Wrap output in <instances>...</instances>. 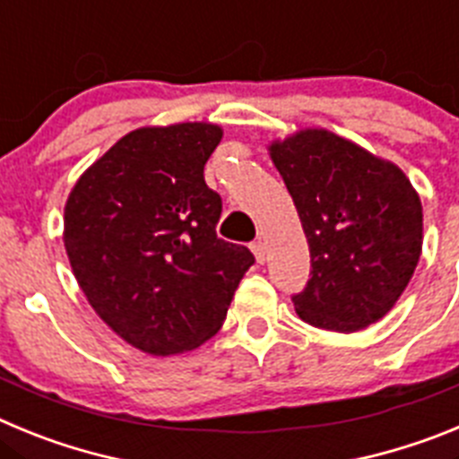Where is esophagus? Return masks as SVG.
Segmentation results:
<instances>
[{
	"mask_svg": "<svg viewBox=\"0 0 459 459\" xmlns=\"http://www.w3.org/2000/svg\"><path fill=\"white\" fill-rule=\"evenodd\" d=\"M250 250H253L255 259H257L259 264H264V259H266V246H264V241H262V238H257V241H253V243H250Z\"/></svg>",
	"mask_w": 459,
	"mask_h": 459,
	"instance_id": "34e87169",
	"label": "esophagus"
}]
</instances>
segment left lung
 <instances>
[{
    "label": "left lung",
    "mask_w": 459,
    "mask_h": 459,
    "mask_svg": "<svg viewBox=\"0 0 459 459\" xmlns=\"http://www.w3.org/2000/svg\"><path fill=\"white\" fill-rule=\"evenodd\" d=\"M266 149L310 248L296 315L335 333L386 317L423 250V204L407 174L326 128H299Z\"/></svg>",
    "instance_id": "8db88e82"
}]
</instances>
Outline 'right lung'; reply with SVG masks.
I'll list each match as a JSON object with an SVG mask.
<instances>
[{
    "mask_svg": "<svg viewBox=\"0 0 459 459\" xmlns=\"http://www.w3.org/2000/svg\"><path fill=\"white\" fill-rule=\"evenodd\" d=\"M221 140L211 121L142 126L68 193L73 275L96 315L144 354H184L213 338L255 262L216 234L222 202L204 184V163Z\"/></svg>",
    "mask_w": 459,
    "mask_h": 459,
    "instance_id": "obj_1",
    "label": "right lung"
}]
</instances>
